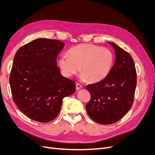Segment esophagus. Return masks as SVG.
I'll use <instances>...</instances> for the list:
<instances>
[{
    "label": "esophagus",
    "mask_w": 155,
    "mask_h": 155,
    "mask_svg": "<svg viewBox=\"0 0 155 155\" xmlns=\"http://www.w3.org/2000/svg\"><path fill=\"white\" fill-rule=\"evenodd\" d=\"M82 87H83V86L81 85L80 84H79V83H77L76 84V90L77 91H78V90H80V89L82 88Z\"/></svg>",
    "instance_id": "esophagus-1"
}]
</instances>
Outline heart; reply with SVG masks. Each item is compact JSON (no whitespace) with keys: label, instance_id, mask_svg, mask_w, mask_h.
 <instances>
[{"label":"heart","instance_id":"1","mask_svg":"<svg viewBox=\"0 0 155 155\" xmlns=\"http://www.w3.org/2000/svg\"><path fill=\"white\" fill-rule=\"evenodd\" d=\"M68 54L61 55L58 64L63 75L67 77L75 75L80 71L82 78L98 82L106 77L113 64L114 56L107 48L92 44H80L70 48Z\"/></svg>","mask_w":155,"mask_h":155}]
</instances>
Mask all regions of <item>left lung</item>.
<instances>
[{
    "mask_svg": "<svg viewBox=\"0 0 155 155\" xmlns=\"http://www.w3.org/2000/svg\"><path fill=\"white\" fill-rule=\"evenodd\" d=\"M108 43L115 51L114 64L104 79L86 87L91 94L87 112L101 124L116 123L126 114L133 104L136 87V70L131 55L116 44Z\"/></svg>",
    "mask_w": 155,
    "mask_h": 155,
    "instance_id": "1",
    "label": "left lung"
}]
</instances>
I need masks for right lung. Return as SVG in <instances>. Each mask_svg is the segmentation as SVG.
Returning <instances> with one entry per match:
<instances>
[{
	"label": "right lung",
	"instance_id": "obj_1",
	"mask_svg": "<svg viewBox=\"0 0 155 155\" xmlns=\"http://www.w3.org/2000/svg\"><path fill=\"white\" fill-rule=\"evenodd\" d=\"M64 45L56 39L38 38L14 56L9 78L13 101L32 120L51 121L58 115L64 97L75 92L74 81L62 76L57 67Z\"/></svg>",
	"mask_w": 155,
	"mask_h": 155
}]
</instances>
